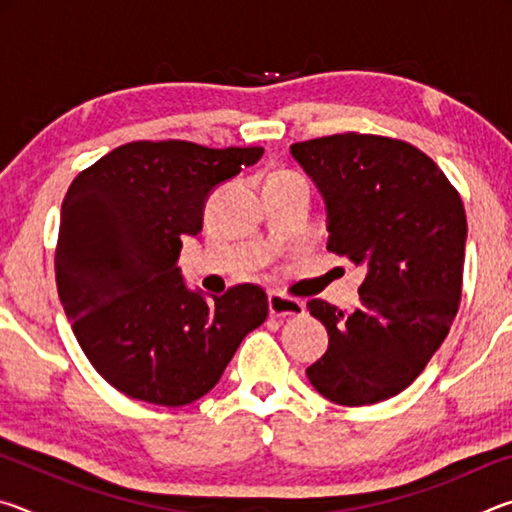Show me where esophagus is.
<instances>
[{
  "instance_id": "1",
  "label": "esophagus",
  "mask_w": 512,
  "mask_h": 512,
  "mask_svg": "<svg viewBox=\"0 0 512 512\" xmlns=\"http://www.w3.org/2000/svg\"><path fill=\"white\" fill-rule=\"evenodd\" d=\"M268 314L273 318H291L305 314V305L300 300L282 296V293H268Z\"/></svg>"
}]
</instances>
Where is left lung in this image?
<instances>
[{
    "label": "left lung",
    "instance_id": "left-lung-1",
    "mask_svg": "<svg viewBox=\"0 0 512 512\" xmlns=\"http://www.w3.org/2000/svg\"><path fill=\"white\" fill-rule=\"evenodd\" d=\"M291 155L323 196L327 248L366 266L352 314L307 302L329 336L307 377L334 404L388 400L413 384L454 323L463 201L429 155L391 137L329 135L293 144Z\"/></svg>",
    "mask_w": 512,
    "mask_h": 512
}]
</instances>
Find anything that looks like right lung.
<instances>
[{"mask_svg": "<svg viewBox=\"0 0 512 512\" xmlns=\"http://www.w3.org/2000/svg\"><path fill=\"white\" fill-rule=\"evenodd\" d=\"M262 146L131 142L69 185L56 284L76 341L99 375L133 400L185 406L219 384L239 343L268 316L266 293L189 289L183 237L203 228L210 194L262 158Z\"/></svg>", "mask_w": 512, "mask_h": 512, "instance_id": "1", "label": "right lung"}]
</instances>
